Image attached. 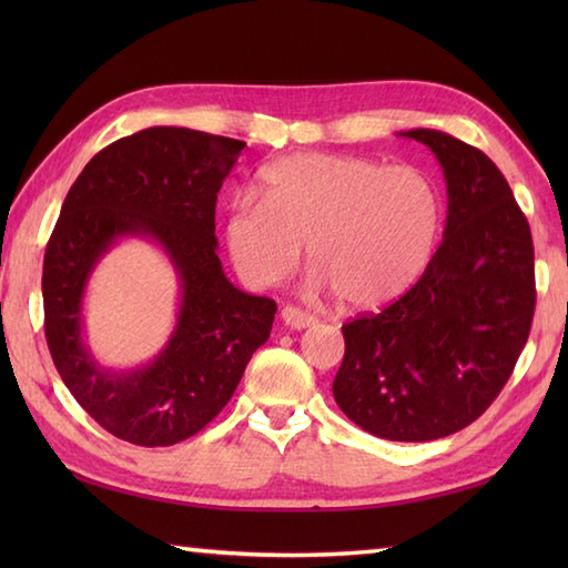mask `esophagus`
<instances>
[{
  "label": "esophagus",
  "mask_w": 568,
  "mask_h": 568,
  "mask_svg": "<svg viewBox=\"0 0 568 568\" xmlns=\"http://www.w3.org/2000/svg\"><path fill=\"white\" fill-rule=\"evenodd\" d=\"M281 320L285 322V327H291V329H307V327H315V324H317L315 315H310V312L293 307V305H287V307L281 310Z\"/></svg>",
  "instance_id": "obj_1"
}]
</instances>
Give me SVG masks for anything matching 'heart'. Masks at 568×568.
Instances as JSON below:
<instances>
[{
    "instance_id": "obj_1",
    "label": "heart",
    "mask_w": 568,
    "mask_h": 568,
    "mask_svg": "<svg viewBox=\"0 0 568 568\" xmlns=\"http://www.w3.org/2000/svg\"><path fill=\"white\" fill-rule=\"evenodd\" d=\"M258 195L229 204L236 273L253 287L281 283L307 244L317 281L348 310H381L413 291L442 236V192L413 165L297 153L265 168Z\"/></svg>"
}]
</instances>
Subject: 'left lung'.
Masks as SVG:
<instances>
[{
	"label": "left lung",
	"mask_w": 568,
	"mask_h": 568,
	"mask_svg": "<svg viewBox=\"0 0 568 568\" xmlns=\"http://www.w3.org/2000/svg\"><path fill=\"white\" fill-rule=\"evenodd\" d=\"M437 155L446 226L425 275L390 307L342 327L332 393L373 437L432 442L496 400L535 315V248L508 180L484 151L437 129H409Z\"/></svg>",
	"instance_id": "left-lung-1"
}]
</instances>
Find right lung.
Returning a JSON list of instances; mask_svg holds the SVG:
<instances>
[{
    "label": "right lung",
    "instance_id": "obj_1",
    "mask_svg": "<svg viewBox=\"0 0 568 568\" xmlns=\"http://www.w3.org/2000/svg\"><path fill=\"white\" fill-rule=\"evenodd\" d=\"M246 143L183 126H151L84 165L43 258L45 342L72 397L114 437L171 446L222 413L253 352L268 342L275 303L241 293L216 256V192ZM153 240L179 277V315L149 365L106 369L83 342L81 303L103 253Z\"/></svg>",
    "mask_w": 568,
    "mask_h": 568
}]
</instances>
